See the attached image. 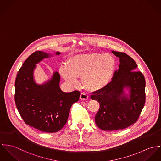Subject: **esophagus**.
<instances>
[{"instance_id":"obj_1","label":"esophagus","mask_w":161,"mask_h":161,"mask_svg":"<svg viewBox=\"0 0 161 161\" xmlns=\"http://www.w3.org/2000/svg\"><path fill=\"white\" fill-rule=\"evenodd\" d=\"M88 97H89V96L87 94H85L83 92L81 93L80 96V98L81 100H87L88 99Z\"/></svg>"}]
</instances>
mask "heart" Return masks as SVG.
<instances>
[{"label": "heart", "instance_id": "1", "mask_svg": "<svg viewBox=\"0 0 161 161\" xmlns=\"http://www.w3.org/2000/svg\"><path fill=\"white\" fill-rule=\"evenodd\" d=\"M114 67L115 59L110 54H80L69 57L66 66L61 65L59 72L70 86H76V78L80 77L83 87L95 92L104 88L109 83Z\"/></svg>", "mask_w": 161, "mask_h": 161}]
</instances>
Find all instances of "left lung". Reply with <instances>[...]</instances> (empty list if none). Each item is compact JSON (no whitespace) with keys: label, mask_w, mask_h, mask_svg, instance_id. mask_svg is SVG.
<instances>
[{"label":"left lung","mask_w":161,"mask_h":161,"mask_svg":"<svg viewBox=\"0 0 161 161\" xmlns=\"http://www.w3.org/2000/svg\"><path fill=\"white\" fill-rule=\"evenodd\" d=\"M112 53L120 58L119 69L104 88L91 96L100 105L95 122L104 131L124 129L135 123L146 99L145 79L141 72L136 71V62L125 53ZM125 89H128V94H125Z\"/></svg>","instance_id":"1"}]
</instances>
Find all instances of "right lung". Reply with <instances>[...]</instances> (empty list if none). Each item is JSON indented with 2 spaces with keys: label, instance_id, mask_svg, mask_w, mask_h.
Wrapping results in <instances>:
<instances>
[{
  "label": "right lung",
  "instance_id": "obj_1",
  "mask_svg": "<svg viewBox=\"0 0 161 161\" xmlns=\"http://www.w3.org/2000/svg\"><path fill=\"white\" fill-rule=\"evenodd\" d=\"M51 55L42 51L30 55L19 70L15 83V104L21 118L26 124L46 133H55L64 127L70 108L80 96L78 91L64 92L61 90L57 72L42 85L35 82L36 64Z\"/></svg>",
  "mask_w": 161,
  "mask_h": 161
}]
</instances>
